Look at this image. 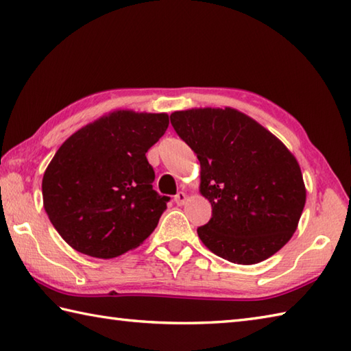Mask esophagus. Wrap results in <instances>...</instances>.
<instances>
[{
    "label": "esophagus",
    "mask_w": 351,
    "mask_h": 351,
    "mask_svg": "<svg viewBox=\"0 0 351 351\" xmlns=\"http://www.w3.org/2000/svg\"><path fill=\"white\" fill-rule=\"evenodd\" d=\"M174 202L178 204V206H183L186 202H188V195H186V192H177V195L174 197Z\"/></svg>",
    "instance_id": "1"
}]
</instances>
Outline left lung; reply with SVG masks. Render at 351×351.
Returning a JSON list of instances; mask_svg holds the SVG:
<instances>
[{"mask_svg": "<svg viewBox=\"0 0 351 351\" xmlns=\"http://www.w3.org/2000/svg\"><path fill=\"white\" fill-rule=\"evenodd\" d=\"M171 124L199 160V194L212 218L198 238L238 265L268 259L298 227L306 186L295 156L283 142L232 107L171 113Z\"/></svg>", "mask_w": 351, "mask_h": 351, "instance_id": "left-lung-1", "label": "left lung"}]
</instances>
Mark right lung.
I'll list each match as a JSON object with an SVG mask.
<instances>
[{
    "label": "right lung",
    "instance_id": "1",
    "mask_svg": "<svg viewBox=\"0 0 351 351\" xmlns=\"http://www.w3.org/2000/svg\"><path fill=\"white\" fill-rule=\"evenodd\" d=\"M168 113L118 109L63 142L42 178L44 209L68 245L98 259L139 247L169 197L153 189L145 153L167 132Z\"/></svg>",
    "mask_w": 351,
    "mask_h": 351
}]
</instances>
